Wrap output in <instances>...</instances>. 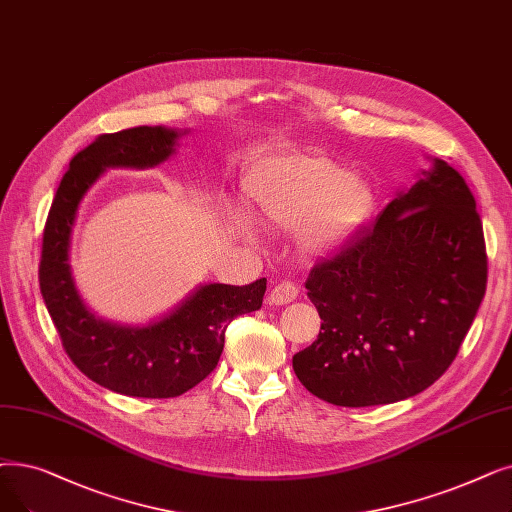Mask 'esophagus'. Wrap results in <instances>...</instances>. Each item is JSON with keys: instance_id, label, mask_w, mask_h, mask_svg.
I'll use <instances>...</instances> for the list:
<instances>
[{"instance_id": "34e87169", "label": "esophagus", "mask_w": 512, "mask_h": 512, "mask_svg": "<svg viewBox=\"0 0 512 512\" xmlns=\"http://www.w3.org/2000/svg\"><path fill=\"white\" fill-rule=\"evenodd\" d=\"M297 295H299V286H297L295 282L284 280V282H278V284L272 288L270 303H274V305H286V303L295 301Z\"/></svg>"}]
</instances>
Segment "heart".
I'll use <instances>...</instances> for the list:
<instances>
[{"label":"heart","mask_w":512,"mask_h":512,"mask_svg":"<svg viewBox=\"0 0 512 512\" xmlns=\"http://www.w3.org/2000/svg\"><path fill=\"white\" fill-rule=\"evenodd\" d=\"M242 190L263 221L280 228L301 224L303 244L320 253L358 238L379 207L368 180L320 152L263 154L244 167Z\"/></svg>","instance_id":"obj_1"}]
</instances>
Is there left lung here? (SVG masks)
<instances>
[{"label":"left lung","instance_id":"obj_1","mask_svg":"<svg viewBox=\"0 0 512 512\" xmlns=\"http://www.w3.org/2000/svg\"><path fill=\"white\" fill-rule=\"evenodd\" d=\"M487 284L475 196L446 161L391 201L358 238L320 257L305 288L322 318L293 355L303 387L328 404H393L450 368Z\"/></svg>","mask_w":512,"mask_h":512}]
</instances>
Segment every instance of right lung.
Returning a JSON list of instances; mask_svg holds the SVG:
<instances>
[{"mask_svg":"<svg viewBox=\"0 0 512 512\" xmlns=\"http://www.w3.org/2000/svg\"><path fill=\"white\" fill-rule=\"evenodd\" d=\"M177 133L131 127L102 133L79 150L62 175L43 228L39 286L71 362L94 383L133 397H177L215 370L228 324L261 307L265 278L251 284H205L167 318L121 326L96 318L81 303L69 268L77 207L106 167H152L173 152Z\"/></svg>","mask_w":512,"mask_h":512,"instance_id":"obj_1","label":"right lung"}]
</instances>
